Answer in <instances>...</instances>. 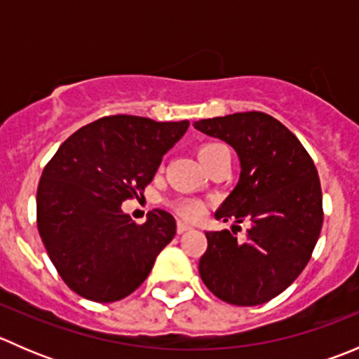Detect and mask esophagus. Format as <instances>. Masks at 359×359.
Returning a JSON list of instances; mask_svg holds the SVG:
<instances>
[{"instance_id": "obj_1", "label": "esophagus", "mask_w": 359, "mask_h": 359, "mask_svg": "<svg viewBox=\"0 0 359 359\" xmlns=\"http://www.w3.org/2000/svg\"><path fill=\"white\" fill-rule=\"evenodd\" d=\"M191 229H193V227H191L189 224H186V222H180V220H179V222H177V233H179V234L186 233V231H191Z\"/></svg>"}]
</instances>
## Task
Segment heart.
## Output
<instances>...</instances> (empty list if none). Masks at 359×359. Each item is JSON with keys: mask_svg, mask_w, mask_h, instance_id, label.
<instances>
[{"mask_svg": "<svg viewBox=\"0 0 359 359\" xmlns=\"http://www.w3.org/2000/svg\"><path fill=\"white\" fill-rule=\"evenodd\" d=\"M224 154H229V149L224 144L217 142L203 144V146H200V149H198V158L201 159L206 170L212 168L213 163L219 161ZM172 206L180 217H184L187 220H196L205 213V205L200 200H196V198H180V200L173 201Z\"/></svg>", "mask_w": 359, "mask_h": 359, "instance_id": "b5f03b06", "label": "heart"}]
</instances>
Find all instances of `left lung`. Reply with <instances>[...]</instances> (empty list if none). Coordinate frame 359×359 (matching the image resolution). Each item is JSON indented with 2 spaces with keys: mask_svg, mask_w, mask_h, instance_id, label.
<instances>
[{
  "mask_svg": "<svg viewBox=\"0 0 359 359\" xmlns=\"http://www.w3.org/2000/svg\"><path fill=\"white\" fill-rule=\"evenodd\" d=\"M194 128L226 140L241 161L240 182L215 217L252 222L245 240L205 233L200 276L224 302L259 306L287 290L313 255L323 226L318 170L300 140L266 112L200 119Z\"/></svg>",
  "mask_w": 359,
  "mask_h": 359,
  "instance_id": "8db88e82",
  "label": "left lung"
}]
</instances>
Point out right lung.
I'll list each match as a JSON object with an SVG mask.
<instances>
[{
	"label": "right lung",
	"instance_id": "right-lung-1",
	"mask_svg": "<svg viewBox=\"0 0 359 359\" xmlns=\"http://www.w3.org/2000/svg\"><path fill=\"white\" fill-rule=\"evenodd\" d=\"M189 121L104 116L83 126L46 163L36 194V222L64 283L93 302H116L149 276L177 233L175 219L154 210L146 224L121 212L156 175Z\"/></svg>",
	"mask_w": 359,
	"mask_h": 359
}]
</instances>
